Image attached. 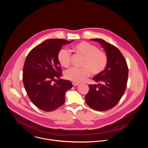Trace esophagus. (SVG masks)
Wrapping results in <instances>:
<instances>
[{"label":"esophagus","mask_w":148,"mask_h":148,"mask_svg":"<svg viewBox=\"0 0 148 148\" xmlns=\"http://www.w3.org/2000/svg\"><path fill=\"white\" fill-rule=\"evenodd\" d=\"M72 84H73V86H78L79 84V83H78V82H73Z\"/></svg>","instance_id":"1"}]
</instances>
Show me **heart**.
I'll list each match as a JSON object with an SVG mask.
<instances>
[{"mask_svg":"<svg viewBox=\"0 0 148 148\" xmlns=\"http://www.w3.org/2000/svg\"><path fill=\"white\" fill-rule=\"evenodd\" d=\"M72 49L84 56L81 68H72L66 72L67 79L75 82H80L90 76L91 72L97 75L102 73L106 68L108 57L104 51L87 41H81L72 46ZM60 64L67 68L71 64V54L66 49H61L57 54Z\"/></svg>","mask_w":148,"mask_h":148,"instance_id":"1","label":"heart"}]
</instances>
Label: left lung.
Masks as SVG:
<instances>
[{
	"instance_id": "left-lung-1",
	"label": "left lung",
	"mask_w": 148,
	"mask_h": 148,
	"mask_svg": "<svg viewBox=\"0 0 148 148\" xmlns=\"http://www.w3.org/2000/svg\"><path fill=\"white\" fill-rule=\"evenodd\" d=\"M99 43L108 57L106 68L93 77L98 84H90L86 102L91 108L103 111L108 110L118 103L126 88L128 77L127 63L119 50L101 38L91 39Z\"/></svg>"
}]
</instances>
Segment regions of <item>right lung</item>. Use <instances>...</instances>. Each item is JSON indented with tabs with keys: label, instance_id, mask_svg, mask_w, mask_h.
I'll use <instances>...</instances> for the list:
<instances>
[{
	"label": "right lung",
	"instance_id": "1",
	"mask_svg": "<svg viewBox=\"0 0 148 148\" xmlns=\"http://www.w3.org/2000/svg\"><path fill=\"white\" fill-rule=\"evenodd\" d=\"M64 39H48L33 48L24 64L23 82L31 101L44 111H52L65 101V94L73 87L70 81L60 78L61 69L57 54L62 45L69 44Z\"/></svg>",
	"mask_w": 148,
	"mask_h": 148
}]
</instances>
